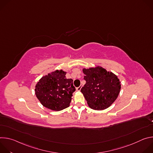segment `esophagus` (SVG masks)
<instances>
[{"label":"esophagus","mask_w":153,"mask_h":153,"mask_svg":"<svg viewBox=\"0 0 153 153\" xmlns=\"http://www.w3.org/2000/svg\"><path fill=\"white\" fill-rule=\"evenodd\" d=\"M81 88H82V85H80V86H79V87H77V88H76V90H77V91H80Z\"/></svg>","instance_id":"34e87169"}]
</instances>
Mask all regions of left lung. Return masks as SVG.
Here are the masks:
<instances>
[{
    "label": "left lung",
    "instance_id": "8db88e82",
    "mask_svg": "<svg viewBox=\"0 0 153 153\" xmlns=\"http://www.w3.org/2000/svg\"><path fill=\"white\" fill-rule=\"evenodd\" d=\"M86 83L81 88L88 106L96 110L110 106L117 98L121 84L117 77L111 72L97 67L83 69Z\"/></svg>",
    "mask_w": 153,
    "mask_h": 153
}]
</instances>
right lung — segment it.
Masks as SVG:
<instances>
[{"label": "right lung", "instance_id": "add662e5", "mask_svg": "<svg viewBox=\"0 0 153 153\" xmlns=\"http://www.w3.org/2000/svg\"><path fill=\"white\" fill-rule=\"evenodd\" d=\"M66 73L56 70L42 77L36 86V95L40 103L54 111L69 106L76 88L72 79H67Z\"/></svg>", "mask_w": 153, "mask_h": 153}]
</instances>
